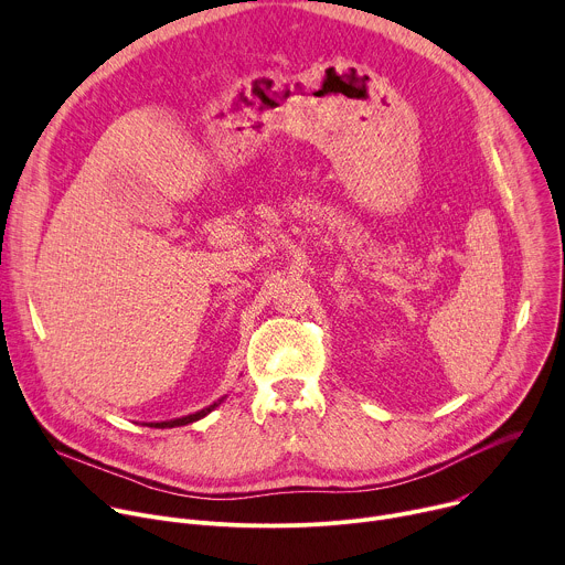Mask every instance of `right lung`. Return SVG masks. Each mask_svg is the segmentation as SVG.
<instances>
[{
    "label": "right lung",
    "instance_id": "obj_1",
    "mask_svg": "<svg viewBox=\"0 0 565 565\" xmlns=\"http://www.w3.org/2000/svg\"><path fill=\"white\" fill-rule=\"evenodd\" d=\"M223 402V397L218 402H214V405L196 412V414H190V416H183V418H174V420H166V423H149V427H158V429H166V427H183V425H190V423H196L201 418H205L210 412H214L218 405Z\"/></svg>",
    "mask_w": 565,
    "mask_h": 565
}]
</instances>
